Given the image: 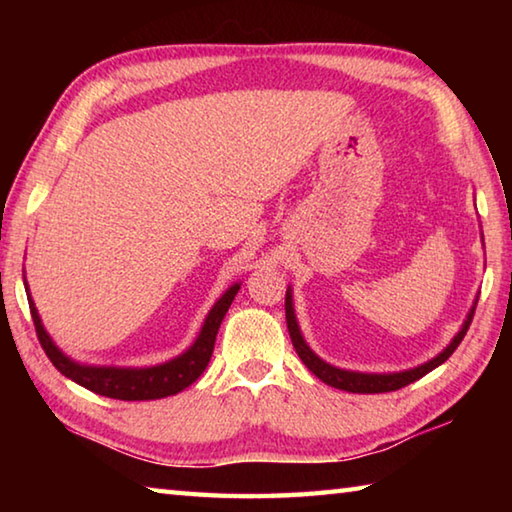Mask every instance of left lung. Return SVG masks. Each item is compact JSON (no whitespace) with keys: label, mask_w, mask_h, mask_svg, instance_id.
<instances>
[{"label":"left lung","mask_w":512,"mask_h":512,"mask_svg":"<svg viewBox=\"0 0 512 512\" xmlns=\"http://www.w3.org/2000/svg\"><path fill=\"white\" fill-rule=\"evenodd\" d=\"M284 309H287V327H289L293 348H296L302 363H305V366L311 372H314V375L320 381H325V384L334 386V388H341V391H348V393H391V391H397V388L409 386L411 381H418L420 377L427 375V372H431L433 368H438L440 363H445L449 357H452L454 350L458 348V345H461L463 336L467 334V329H470L476 307H472L470 316H467L465 325L461 327V332L454 336V341L449 343L436 359L422 363V366L413 368V370L393 372V375H366V372H350V370H341V368L329 366V363H325L323 359H318L316 354L307 348L305 339H302L298 323H296V314H293V302H291L289 291H287V298H284Z\"/></svg>","instance_id":"1"}]
</instances>
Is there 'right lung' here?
Listing matches in <instances>:
<instances>
[{
  "mask_svg": "<svg viewBox=\"0 0 512 512\" xmlns=\"http://www.w3.org/2000/svg\"><path fill=\"white\" fill-rule=\"evenodd\" d=\"M239 291V284L230 287L223 293L221 300L212 307L210 316L205 318V325L198 334L196 343L185 354H180L178 359L155 368H92V366H79V363L69 361L63 352H60L54 343H51L49 334L40 323L38 309L33 302H29L33 325H36L38 341L42 350L49 357V361L69 377L76 384H81L88 391L112 397V400H126V402H140V400H160V397L176 395L185 391L187 386H192L194 381L203 375L207 363L212 359L216 332H219L221 320L225 311L230 309L232 300H235Z\"/></svg>",
  "mask_w": 512,
  "mask_h": 512,
  "instance_id": "add662e5",
  "label": "right lung"
}]
</instances>
